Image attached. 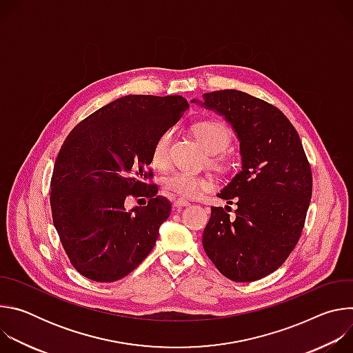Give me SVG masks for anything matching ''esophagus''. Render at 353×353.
<instances>
[{
  "label": "esophagus",
  "mask_w": 353,
  "mask_h": 353,
  "mask_svg": "<svg viewBox=\"0 0 353 353\" xmlns=\"http://www.w3.org/2000/svg\"><path fill=\"white\" fill-rule=\"evenodd\" d=\"M190 203L187 199H184V198H176V199H173V208H176V210H180V208H183V207H187Z\"/></svg>",
  "instance_id": "1"
}]
</instances>
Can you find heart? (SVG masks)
<instances>
[{
    "label": "heart",
    "instance_id": "b5f03b06",
    "mask_svg": "<svg viewBox=\"0 0 353 353\" xmlns=\"http://www.w3.org/2000/svg\"><path fill=\"white\" fill-rule=\"evenodd\" d=\"M191 131L198 143L210 150L212 165L223 169L230 163V154L225 149V146L230 142V131L225 123L214 119H204L194 123ZM169 139V130L161 132L155 138L152 148H150V159H152L154 165L163 166L166 163ZM163 187L176 195L192 198L199 192L211 190L214 187V180L211 176L180 170L168 176L163 180Z\"/></svg>",
    "mask_w": 353,
    "mask_h": 353
}]
</instances>
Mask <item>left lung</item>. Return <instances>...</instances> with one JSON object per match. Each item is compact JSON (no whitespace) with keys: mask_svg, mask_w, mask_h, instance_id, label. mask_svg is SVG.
Returning <instances> with one entry per match:
<instances>
[{"mask_svg":"<svg viewBox=\"0 0 353 353\" xmlns=\"http://www.w3.org/2000/svg\"><path fill=\"white\" fill-rule=\"evenodd\" d=\"M203 97L201 106L232 124L241 155V172L218 194L229 204L234 199L237 210L211 208L203 245L222 275L253 282L278 270L297 244L312 199V168L278 108L234 89Z\"/></svg>","mask_w":353,"mask_h":353,"instance_id":"8db88e82","label":"left lung"}]
</instances>
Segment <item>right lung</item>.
<instances>
[{"label": "right lung", "mask_w": 353, "mask_h": 353, "mask_svg": "<svg viewBox=\"0 0 353 353\" xmlns=\"http://www.w3.org/2000/svg\"><path fill=\"white\" fill-rule=\"evenodd\" d=\"M187 108L179 94H128L92 113L65 138L50 181V205L65 253L85 278L119 281L152 251L172 205L150 183V148ZM127 196L146 197L148 204L125 212Z\"/></svg>", "instance_id": "1"}]
</instances>
